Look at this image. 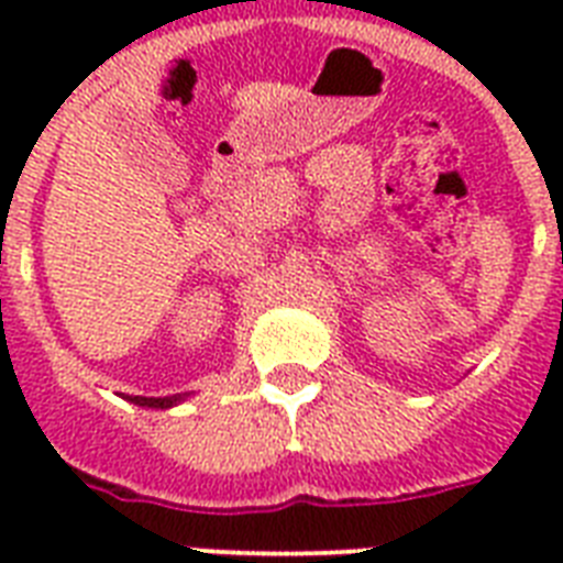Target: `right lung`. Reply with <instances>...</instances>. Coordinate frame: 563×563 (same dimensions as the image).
<instances>
[{
  "label": "right lung",
  "mask_w": 563,
  "mask_h": 563,
  "mask_svg": "<svg viewBox=\"0 0 563 563\" xmlns=\"http://www.w3.org/2000/svg\"><path fill=\"white\" fill-rule=\"evenodd\" d=\"M128 400L136 402V406H148V409H169V406L180 402L184 397L175 394V397H128Z\"/></svg>",
  "instance_id": "add662e5"
}]
</instances>
